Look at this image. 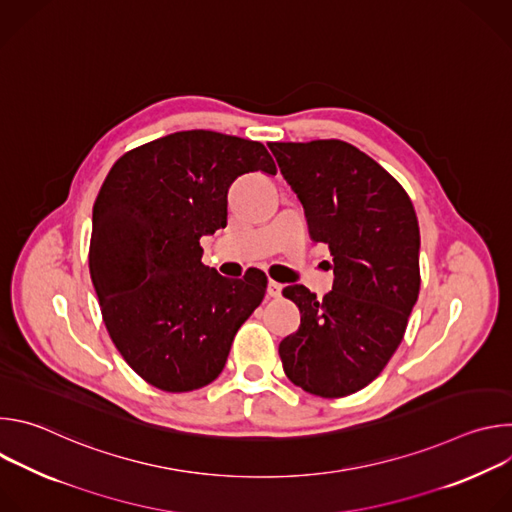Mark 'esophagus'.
<instances>
[{"label": "esophagus", "mask_w": 512, "mask_h": 512, "mask_svg": "<svg viewBox=\"0 0 512 512\" xmlns=\"http://www.w3.org/2000/svg\"><path fill=\"white\" fill-rule=\"evenodd\" d=\"M281 289H283L281 283L269 279V283H267V296H269V298H279V296H281Z\"/></svg>", "instance_id": "1"}]
</instances>
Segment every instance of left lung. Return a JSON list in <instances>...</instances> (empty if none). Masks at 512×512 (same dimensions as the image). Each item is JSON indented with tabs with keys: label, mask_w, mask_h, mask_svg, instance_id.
<instances>
[{
	"label": "left lung",
	"mask_w": 512,
	"mask_h": 512,
	"mask_svg": "<svg viewBox=\"0 0 512 512\" xmlns=\"http://www.w3.org/2000/svg\"><path fill=\"white\" fill-rule=\"evenodd\" d=\"M304 206L310 237L328 243L334 285L318 300L304 285L283 296L298 332L279 344L289 381L318 397H346L375 381L403 340L419 296V225L401 184L340 139L269 143Z\"/></svg>",
	"instance_id": "8db88e82"
}]
</instances>
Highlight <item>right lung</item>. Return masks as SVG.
Listing matches in <instances>:
<instances>
[{"mask_svg":"<svg viewBox=\"0 0 512 512\" xmlns=\"http://www.w3.org/2000/svg\"><path fill=\"white\" fill-rule=\"evenodd\" d=\"M249 172H277L263 143L178 131L121 156L95 200L89 269L105 326L129 367L162 391L221 375L265 296L263 271L229 279L202 263L200 239L227 227L229 188Z\"/></svg>","mask_w":512,"mask_h":512,"instance_id":"right-lung-1","label":"right lung"}]
</instances>
